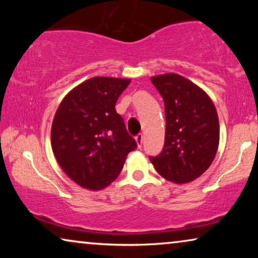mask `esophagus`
Here are the masks:
<instances>
[{
	"mask_svg": "<svg viewBox=\"0 0 258 258\" xmlns=\"http://www.w3.org/2000/svg\"><path fill=\"white\" fill-rule=\"evenodd\" d=\"M136 143H137V146H139V148L142 147V144H143V135H142V134H139V135L136 136Z\"/></svg>",
	"mask_w": 258,
	"mask_h": 258,
	"instance_id": "1",
	"label": "esophagus"
}]
</instances>
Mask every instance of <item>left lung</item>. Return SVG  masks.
I'll return each mask as SVG.
<instances>
[{"label":"left lung","instance_id":"left-lung-1","mask_svg":"<svg viewBox=\"0 0 258 258\" xmlns=\"http://www.w3.org/2000/svg\"><path fill=\"white\" fill-rule=\"evenodd\" d=\"M164 101L163 150L150 156L158 174L174 183L200 177L213 163L220 141L216 108L210 97L177 74L151 77Z\"/></svg>","mask_w":258,"mask_h":258}]
</instances>
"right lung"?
<instances>
[{"instance_id":"obj_1","label":"right lung","mask_w":258,"mask_h":258,"mask_svg":"<svg viewBox=\"0 0 258 258\" xmlns=\"http://www.w3.org/2000/svg\"><path fill=\"white\" fill-rule=\"evenodd\" d=\"M128 79L93 77L59 104L51 126V148L63 171L83 188L100 190L121 172L137 148L115 104Z\"/></svg>"}]
</instances>
